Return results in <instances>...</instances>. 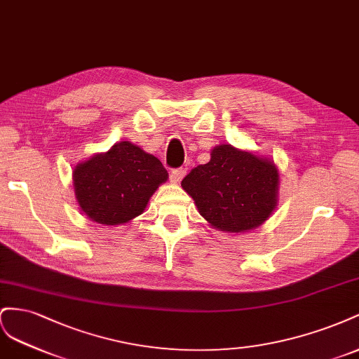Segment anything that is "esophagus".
I'll use <instances>...</instances> for the list:
<instances>
[{
	"label": "esophagus",
	"instance_id": "1",
	"mask_svg": "<svg viewBox=\"0 0 359 359\" xmlns=\"http://www.w3.org/2000/svg\"><path fill=\"white\" fill-rule=\"evenodd\" d=\"M185 174H187L185 168H176V170L171 171L170 179H171L172 183H179L183 177H185Z\"/></svg>",
	"mask_w": 359,
	"mask_h": 359
}]
</instances>
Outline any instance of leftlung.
Wrapping results in <instances>:
<instances>
[{
	"label": "left lung",
	"mask_w": 359,
	"mask_h": 359,
	"mask_svg": "<svg viewBox=\"0 0 359 359\" xmlns=\"http://www.w3.org/2000/svg\"><path fill=\"white\" fill-rule=\"evenodd\" d=\"M278 168L266 158L230 144L213 147L210 161L182 180L213 229L242 233L268 219L278 201Z\"/></svg>",
	"instance_id": "8db88e82"
}]
</instances>
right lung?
Returning a JSON list of instances; mask_svg holds the SVG:
<instances>
[{
	"label": "right lung",
	"instance_id": "1",
	"mask_svg": "<svg viewBox=\"0 0 359 359\" xmlns=\"http://www.w3.org/2000/svg\"><path fill=\"white\" fill-rule=\"evenodd\" d=\"M168 172L161 161L129 141H120L74 170L81 210L104 225H120L144 212Z\"/></svg>",
	"mask_w": 359,
	"mask_h": 359
}]
</instances>
